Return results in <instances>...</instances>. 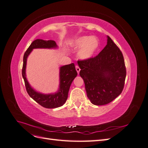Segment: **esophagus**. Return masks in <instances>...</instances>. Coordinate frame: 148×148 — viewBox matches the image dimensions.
I'll list each match as a JSON object with an SVG mask.
<instances>
[{
	"instance_id": "34e87169",
	"label": "esophagus",
	"mask_w": 148,
	"mask_h": 148,
	"mask_svg": "<svg viewBox=\"0 0 148 148\" xmlns=\"http://www.w3.org/2000/svg\"><path fill=\"white\" fill-rule=\"evenodd\" d=\"M75 68H76V70H77V73H79V71H80L79 67L78 65H77V66H75Z\"/></svg>"
}]
</instances>
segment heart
I'll return each mask as SVG.
<instances>
[{
	"instance_id": "obj_1",
	"label": "heart",
	"mask_w": 148,
	"mask_h": 148,
	"mask_svg": "<svg viewBox=\"0 0 148 148\" xmlns=\"http://www.w3.org/2000/svg\"><path fill=\"white\" fill-rule=\"evenodd\" d=\"M99 41L97 37L84 36L76 39L73 42L75 49H80L78 52L79 59L86 60L91 59L99 47Z\"/></svg>"
}]
</instances>
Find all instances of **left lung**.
Instances as JSON below:
<instances>
[{"label":"left lung","mask_w":148,"mask_h":148,"mask_svg":"<svg viewBox=\"0 0 148 148\" xmlns=\"http://www.w3.org/2000/svg\"><path fill=\"white\" fill-rule=\"evenodd\" d=\"M107 38V45L97 56L78 61L87 96L96 106L109 104L119 96L126 78L122 53L109 36Z\"/></svg>","instance_id":"8db88e82"}]
</instances>
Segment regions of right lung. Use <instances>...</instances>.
I'll return each mask as SVG.
<instances>
[{
  "mask_svg": "<svg viewBox=\"0 0 148 148\" xmlns=\"http://www.w3.org/2000/svg\"><path fill=\"white\" fill-rule=\"evenodd\" d=\"M58 46L53 40L36 39L31 44L23 56V65L22 69V77L25 81L26 91L29 96L39 104L45 108L53 109L63 106L68 98V94L71 84L77 76L73 63L62 66L59 69V87L57 91L53 93L43 94L36 91L31 86L26 75V62L29 55L34 49H57Z\"/></svg>",
  "mask_w": 148,
  "mask_h": 148,
  "instance_id": "1",
  "label": "right lung"
}]
</instances>
